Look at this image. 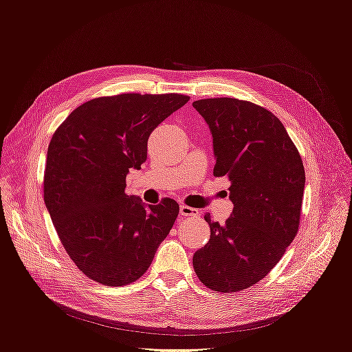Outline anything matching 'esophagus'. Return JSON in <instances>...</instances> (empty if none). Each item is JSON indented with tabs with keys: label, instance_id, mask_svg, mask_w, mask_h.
I'll return each instance as SVG.
<instances>
[{
	"label": "esophagus",
	"instance_id": "1",
	"mask_svg": "<svg viewBox=\"0 0 352 352\" xmlns=\"http://www.w3.org/2000/svg\"><path fill=\"white\" fill-rule=\"evenodd\" d=\"M179 211H180V216H186V217H189V216H198V210L189 207V206H185V204L180 206Z\"/></svg>",
	"mask_w": 352,
	"mask_h": 352
}]
</instances>
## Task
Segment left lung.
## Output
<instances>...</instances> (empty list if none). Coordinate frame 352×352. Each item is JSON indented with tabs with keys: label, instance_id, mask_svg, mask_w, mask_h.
<instances>
[{
	"label": "left lung",
	"instance_id": "1",
	"mask_svg": "<svg viewBox=\"0 0 352 352\" xmlns=\"http://www.w3.org/2000/svg\"><path fill=\"white\" fill-rule=\"evenodd\" d=\"M192 105L212 136V173L228 176L233 202L225 225L204 216L210 241L194 254V270L211 291L238 292L265 278L298 233L302 160L282 122L257 104L207 98Z\"/></svg>",
	"mask_w": 352,
	"mask_h": 352
}]
</instances>
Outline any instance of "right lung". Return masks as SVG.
<instances>
[{
    "label": "right lung",
    "mask_w": 352,
    "mask_h": 352,
    "mask_svg": "<svg viewBox=\"0 0 352 352\" xmlns=\"http://www.w3.org/2000/svg\"><path fill=\"white\" fill-rule=\"evenodd\" d=\"M189 101L180 94H120L87 101L51 138L44 201L69 257L89 279L124 286L150 267L179 204L124 192L129 168L146 160L148 138Z\"/></svg>",
    "instance_id": "add662e5"
}]
</instances>
